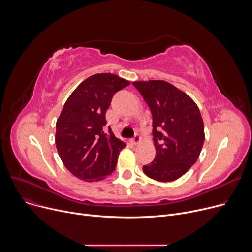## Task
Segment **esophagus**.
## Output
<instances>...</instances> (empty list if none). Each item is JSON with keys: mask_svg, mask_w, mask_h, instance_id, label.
I'll return each mask as SVG.
<instances>
[{"mask_svg": "<svg viewBox=\"0 0 252 252\" xmlns=\"http://www.w3.org/2000/svg\"><path fill=\"white\" fill-rule=\"evenodd\" d=\"M140 140H141L140 133H136L135 136H134V138L132 139V143H133V144H138V143L140 142Z\"/></svg>", "mask_w": 252, "mask_h": 252, "instance_id": "esophagus-1", "label": "esophagus"}]
</instances>
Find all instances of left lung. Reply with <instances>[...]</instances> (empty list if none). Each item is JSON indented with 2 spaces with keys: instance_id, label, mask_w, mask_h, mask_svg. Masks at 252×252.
Segmentation results:
<instances>
[{
  "instance_id": "1",
  "label": "left lung",
  "mask_w": 252,
  "mask_h": 252,
  "mask_svg": "<svg viewBox=\"0 0 252 252\" xmlns=\"http://www.w3.org/2000/svg\"><path fill=\"white\" fill-rule=\"evenodd\" d=\"M153 115L155 159L144 174L159 182L180 178L194 165L204 142L203 121L189 95L164 80L132 82Z\"/></svg>"
}]
</instances>
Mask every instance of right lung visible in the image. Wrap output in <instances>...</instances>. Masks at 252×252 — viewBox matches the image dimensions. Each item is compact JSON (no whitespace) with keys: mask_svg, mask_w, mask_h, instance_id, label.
<instances>
[{"mask_svg":"<svg viewBox=\"0 0 252 252\" xmlns=\"http://www.w3.org/2000/svg\"><path fill=\"white\" fill-rule=\"evenodd\" d=\"M129 84L115 74H94L66 100L56 124V146L64 166L77 178L99 181L115 171L126 143L103 126L114 94Z\"/></svg>","mask_w":252,"mask_h":252,"instance_id":"obj_1","label":"right lung"}]
</instances>
